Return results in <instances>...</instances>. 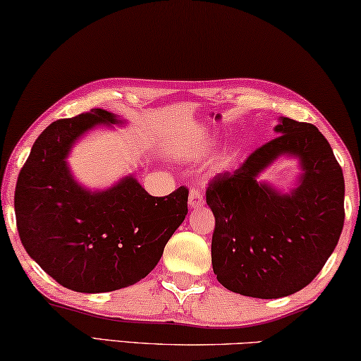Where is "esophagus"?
<instances>
[{
    "mask_svg": "<svg viewBox=\"0 0 361 361\" xmlns=\"http://www.w3.org/2000/svg\"><path fill=\"white\" fill-rule=\"evenodd\" d=\"M204 204V196H202V190L199 186L191 188L190 191V205L191 207H201Z\"/></svg>",
    "mask_w": 361,
    "mask_h": 361,
    "instance_id": "1",
    "label": "esophagus"
}]
</instances>
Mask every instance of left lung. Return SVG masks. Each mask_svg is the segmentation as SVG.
Returning <instances> with one entry per match:
<instances>
[{
    "mask_svg": "<svg viewBox=\"0 0 361 361\" xmlns=\"http://www.w3.org/2000/svg\"><path fill=\"white\" fill-rule=\"evenodd\" d=\"M276 138L234 171L210 180L205 201L214 212L212 267L233 293L279 299L304 289L322 271L344 228V175L328 140L314 125L283 117ZM289 153L305 175L290 195H279L256 175Z\"/></svg>",
    "mask_w": 361,
    "mask_h": 361,
    "instance_id": "left-lung-1",
    "label": "left lung"
}]
</instances>
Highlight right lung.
Segmentation results:
<instances>
[{"label": "right lung", "instance_id": "obj_1", "mask_svg": "<svg viewBox=\"0 0 361 361\" xmlns=\"http://www.w3.org/2000/svg\"><path fill=\"white\" fill-rule=\"evenodd\" d=\"M120 120L104 109L56 120L33 142L14 209L27 254L61 286L109 293L147 276L188 214L186 186L154 197L133 176L102 192L72 178L66 157L78 136Z\"/></svg>", "mask_w": 361, "mask_h": 361}]
</instances>
